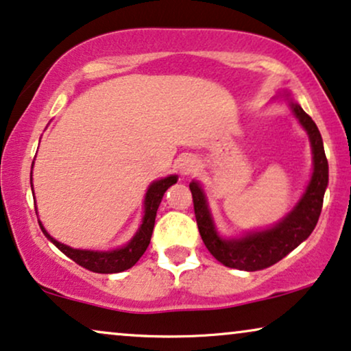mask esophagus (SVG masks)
Instances as JSON below:
<instances>
[{
  "mask_svg": "<svg viewBox=\"0 0 351 351\" xmlns=\"http://www.w3.org/2000/svg\"><path fill=\"white\" fill-rule=\"evenodd\" d=\"M178 170L181 175L188 176L197 170V160L194 157H183L178 162Z\"/></svg>",
  "mask_w": 351,
  "mask_h": 351,
  "instance_id": "1",
  "label": "esophagus"
}]
</instances>
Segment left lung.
Masks as SVG:
<instances>
[{
    "label": "left lung",
    "mask_w": 351,
    "mask_h": 351,
    "mask_svg": "<svg viewBox=\"0 0 351 351\" xmlns=\"http://www.w3.org/2000/svg\"><path fill=\"white\" fill-rule=\"evenodd\" d=\"M272 101H285L288 105L293 117L298 119L301 128L308 134L313 152L311 180L295 207L282 220L269 228L251 230V232L243 233L241 237L227 238L220 234L217 228L202 184L196 180L189 183V189L193 193L194 214H196L197 228L204 245L219 263L232 269L246 270V272H254V270L277 264L313 233L322 210L324 193L329 184V163H327L322 137L316 123L309 114L304 113V110L301 108L298 101L293 100L290 92H280L274 97Z\"/></svg>",
    "instance_id": "obj_1"
}]
</instances>
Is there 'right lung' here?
Returning a JSON list of instances; mask_svg holds the SVG:
<instances>
[{
  "label": "right lung",
  "instance_id": "right-lung-1",
  "mask_svg": "<svg viewBox=\"0 0 351 351\" xmlns=\"http://www.w3.org/2000/svg\"><path fill=\"white\" fill-rule=\"evenodd\" d=\"M34 168V165H32ZM178 181V176L170 175L165 176L162 180H155L150 183L144 197V215L143 221H141L139 228L134 233L130 241L121 247L110 251H92V250H77V247H71L64 243H60L58 239L51 237L50 233L43 228L42 221L38 220L40 228L45 237L60 250L63 254H66L69 259H73L74 263L82 265L84 269L92 270L97 274H118L123 270L131 269L137 261L141 259V256L144 254L147 250L150 238H152L154 225H155V217H157V208L160 206L163 194L170 188L171 184H175ZM30 186L32 184V173H30ZM34 189V188H32Z\"/></svg>",
  "mask_w": 351,
  "mask_h": 351
}]
</instances>
